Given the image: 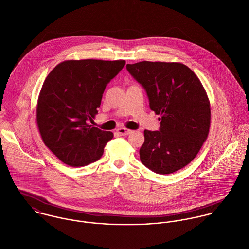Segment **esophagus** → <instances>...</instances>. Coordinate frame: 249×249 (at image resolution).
Listing matches in <instances>:
<instances>
[{
    "label": "esophagus",
    "mask_w": 249,
    "mask_h": 249,
    "mask_svg": "<svg viewBox=\"0 0 249 249\" xmlns=\"http://www.w3.org/2000/svg\"><path fill=\"white\" fill-rule=\"evenodd\" d=\"M117 133H118L119 135H121V136H126V135H128V134L131 133V130L126 129V128H124V127H121V128H118V129H117Z\"/></svg>",
    "instance_id": "esophagus-1"
}]
</instances>
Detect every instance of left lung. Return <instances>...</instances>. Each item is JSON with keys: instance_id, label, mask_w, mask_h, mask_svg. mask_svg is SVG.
Here are the masks:
<instances>
[{"instance_id": "left-lung-1", "label": "left lung", "mask_w": 249, "mask_h": 249, "mask_svg": "<svg viewBox=\"0 0 249 249\" xmlns=\"http://www.w3.org/2000/svg\"><path fill=\"white\" fill-rule=\"evenodd\" d=\"M126 70L145 90L149 107L160 115L159 130H144L142 164L159 175L175 173L198 153L210 127L206 92L190 68L181 63L142 61Z\"/></svg>"}]
</instances>
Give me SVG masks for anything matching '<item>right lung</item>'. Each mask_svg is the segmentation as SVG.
Returning a JSON list of instances; mask_svg holds the SVG:
<instances>
[{"label": "right lung", "mask_w": 249, "mask_h": 249, "mask_svg": "<svg viewBox=\"0 0 249 249\" xmlns=\"http://www.w3.org/2000/svg\"><path fill=\"white\" fill-rule=\"evenodd\" d=\"M125 65L124 60H69L46 77L36 109L43 142L63 163L83 167L99 160L113 133L89 124L107 84Z\"/></svg>", "instance_id": "add662e5"}]
</instances>
